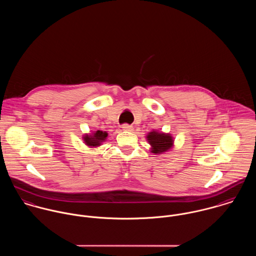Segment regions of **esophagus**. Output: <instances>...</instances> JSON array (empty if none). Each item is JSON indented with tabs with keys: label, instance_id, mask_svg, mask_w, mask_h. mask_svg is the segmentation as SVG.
I'll return each mask as SVG.
<instances>
[{
	"label": "esophagus",
	"instance_id": "34e87169",
	"mask_svg": "<svg viewBox=\"0 0 256 256\" xmlns=\"http://www.w3.org/2000/svg\"><path fill=\"white\" fill-rule=\"evenodd\" d=\"M122 129L125 131H133V126L129 125V124H124V125H122Z\"/></svg>",
	"mask_w": 256,
	"mask_h": 256
}]
</instances>
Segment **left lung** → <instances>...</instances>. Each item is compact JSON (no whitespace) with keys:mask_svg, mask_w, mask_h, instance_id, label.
<instances>
[{"mask_svg":"<svg viewBox=\"0 0 256 256\" xmlns=\"http://www.w3.org/2000/svg\"><path fill=\"white\" fill-rule=\"evenodd\" d=\"M146 141L150 145V152L154 154H160L170 150L174 146V137L170 133L158 132L152 130L148 133Z\"/></svg>","mask_w":256,"mask_h":256,"instance_id":"8db88e82","label":"left lung"}]
</instances>
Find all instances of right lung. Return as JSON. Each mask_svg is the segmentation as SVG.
Wrapping results in <instances>:
<instances>
[{
	"instance_id": "right-lung-1",
	"label": "right lung",
	"mask_w": 256,
	"mask_h": 256,
	"mask_svg": "<svg viewBox=\"0 0 256 256\" xmlns=\"http://www.w3.org/2000/svg\"><path fill=\"white\" fill-rule=\"evenodd\" d=\"M108 132L106 131H94L92 134H84L82 136L84 143L90 148H96L100 146L106 140L108 139Z\"/></svg>"
}]
</instances>
